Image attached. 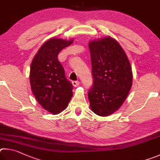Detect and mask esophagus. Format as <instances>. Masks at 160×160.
<instances>
[{"mask_svg":"<svg viewBox=\"0 0 160 160\" xmlns=\"http://www.w3.org/2000/svg\"><path fill=\"white\" fill-rule=\"evenodd\" d=\"M80 84V82H78V81H74V82H72V85L74 86V87H77L78 85Z\"/></svg>","mask_w":160,"mask_h":160,"instance_id":"esophagus-1","label":"esophagus"}]
</instances>
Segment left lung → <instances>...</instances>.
<instances>
[{
	"mask_svg": "<svg viewBox=\"0 0 160 160\" xmlns=\"http://www.w3.org/2000/svg\"><path fill=\"white\" fill-rule=\"evenodd\" d=\"M93 86L88 91L91 110L108 117L124 102L132 86L128 57L115 39L107 36L89 41Z\"/></svg>",
	"mask_w": 160,
	"mask_h": 160,
	"instance_id": "obj_1",
	"label": "left lung"
}]
</instances>
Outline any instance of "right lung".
<instances>
[{"label": "right lung", "instance_id": "right-lung-1", "mask_svg": "<svg viewBox=\"0 0 160 160\" xmlns=\"http://www.w3.org/2000/svg\"><path fill=\"white\" fill-rule=\"evenodd\" d=\"M74 39L51 38L42 45L33 58L29 80L32 91L45 110L58 114L65 110L73 96V86L65 77L58 55Z\"/></svg>", "mask_w": 160, "mask_h": 160}]
</instances>
